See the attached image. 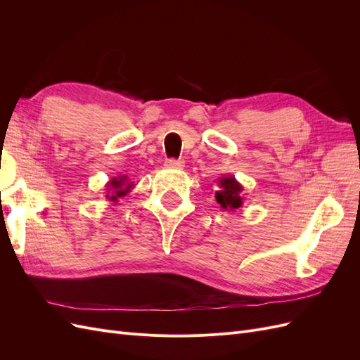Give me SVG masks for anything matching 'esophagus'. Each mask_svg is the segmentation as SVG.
I'll list each match as a JSON object with an SVG mask.
<instances>
[{
  "label": "esophagus",
  "instance_id": "34e87169",
  "mask_svg": "<svg viewBox=\"0 0 360 360\" xmlns=\"http://www.w3.org/2000/svg\"><path fill=\"white\" fill-rule=\"evenodd\" d=\"M165 167L174 168V169H183L184 160H183V159H168V160L165 162Z\"/></svg>",
  "mask_w": 360,
  "mask_h": 360
}]
</instances>
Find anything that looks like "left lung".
Instances as JSON below:
<instances>
[{"mask_svg": "<svg viewBox=\"0 0 360 360\" xmlns=\"http://www.w3.org/2000/svg\"><path fill=\"white\" fill-rule=\"evenodd\" d=\"M217 186L214 198L226 212H236L243 205V186L233 176H222L217 179Z\"/></svg>", "mask_w": 360, "mask_h": 360, "instance_id": "obj_1", "label": "left lung"}]
</instances>
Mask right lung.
<instances>
[{"instance_id":"right-lung-1","label":"right lung","mask_w":360,"mask_h":360,"mask_svg":"<svg viewBox=\"0 0 360 360\" xmlns=\"http://www.w3.org/2000/svg\"><path fill=\"white\" fill-rule=\"evenodd\" d=\"M134 181H130L127 176H118L112 177L110 181L106 183L105 189V198L110 202H118L120 198L126 197V195L134 189Z\"/></svg>"}]
</instances>
